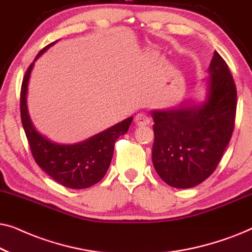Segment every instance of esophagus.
Here are the masks:
<instances>
[{
    "label": "esophagus",
    "mask_w": 252,
    "mask_h": 252,
    "mask_svg": "<svg viewBox=\"0 0 252 252\" xmlns=\"http://www.w3.org/2000/svg\"><path fill=\"white\" fill-rule=\"evenodd\" d=\"M150 124V117L146 115V113L143 112H140L137 113L136 117H135V125L136 126H140V127H143V126H147Z\"/></svg>",
    "instance_id": "esophagus-1"
}]
</instances>
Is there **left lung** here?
<instances>
[{
	"label": "left lung",
	"instance_id": "8db88e82",
	"mask_svg": "<svg viewBox=\"0 0 252 252\" xmlns=\"http://www.w3.org/2000/svg\"><path fill=\"white\" fill-rule=\"evenodd\" d=\"M209 72L208 97L203 104L151 113L153 163L171 187L202 184L215 172L232 137L237 93L228 65L217 51Z\"/></svg>",
	"mask_w": 252,
	"mask_h": 252
}]
</instances>
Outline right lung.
Returning <instances> with one entry per match:
<instances>
[{
    "label": "right lung",
    "mask_w": 252,
    "mask_h": 252,
    "mask_svg": "<svg viewBox=\"0 0 252 252\" xmlns=\"http://www.w3.org/2000/svg\"><path fill=\"white\" fill-rule=\"evenodd\" d=\"M54 43L44 47L35 60ZM34 62L27 68L20 89V117L34 160L50 178L64 187L72 189L91 187L105 175L111 163L116 141L128 130L133 118L129 117L84 142L71 146L53 143L36 132L27 111V85Z\"/></svg>",
    "instance_id": "obj_1"
}]
</instances>
